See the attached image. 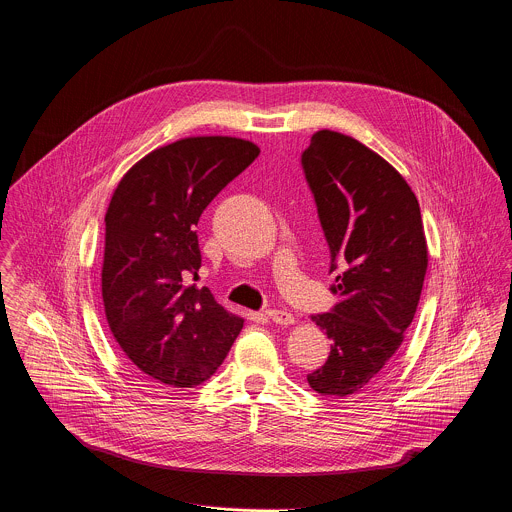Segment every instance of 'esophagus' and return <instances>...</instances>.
<instances>
[{
  "label": "esophagus",
  "instance_id": "obj_1",
  "mask_svg": "<svg viewBox=\"0 0 512 512\" xmlns=\"http://www.w3.org/2000/svg\"><path fill=\"white\" fill-rule=\"evenodd\" d=\"M265 315L277 325H293L295 323V317L287 311H281V309H267Z\"/></svg>",
  "mask_w": 512,
  "mask_h": 512
}]
</instances>
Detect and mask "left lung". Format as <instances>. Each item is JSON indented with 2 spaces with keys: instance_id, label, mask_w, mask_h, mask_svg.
<instances>
[{
  "instance_id": "8db88e82",
  "label": "left lung",
  "mask_w": 512,
  "mask_h": 512,
  "mask_svg": "<svg viewBox=\"0 0 512 512\" xmlns=\"http://www.w3.org/2000/svg\"><path fill=\"white\" fill-rule=\"evenodd\" d=\"M301 166L329 245L339 299L311 315L331 339L327 362L307 376L327 398L358 394L404 342L426 269L420 205L398 170L360 140L333 130L311 136Z\"/></svg>"
}]
</instances>
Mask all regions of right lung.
<instances>
[{
    "label": "right lung",
    "mask_w": 512,
    "mask_h": 512,
    "mask_svg": "<svg viewBox=\"0 0 512 512\" xmlns=\"http://www.w3.org/2000/svg\"><path fill=\"white\" fill-rule=\"evenodd\" d=\"M259 156L233 136H191L140 158L118 183L104 223L102 299L124 356L164 386L195 388L227 358L243 317L207 287L197 225L207 205Z\"/></svg>",
    "instance_id": "obj_1"
}]
</instances>
